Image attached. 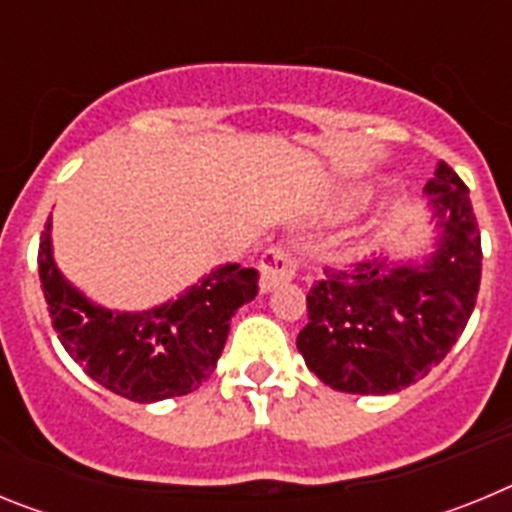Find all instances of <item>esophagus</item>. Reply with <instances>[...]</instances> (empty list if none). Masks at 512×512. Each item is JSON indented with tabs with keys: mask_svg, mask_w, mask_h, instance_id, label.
<instances>
[{
	"mask_svg": "<svg viewBox=\"0 0 512 512\" xmlns=\"http://www.w3.org/2000/svg\"><path fill=\"white\" fill-rule=\"evenodd\" d=\"M297 259L292 256V251L284 246H274L269 251H264L259 261V271H261V279H259V287L261 292H271L274 287L279 284H287L297 277Z\"/></svg>",
	"mask_w": 512,
	"mask_h": 512,
	"instance_id": "obj_1",
	"label": "esophagus"
}]
</instances>
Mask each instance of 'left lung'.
<instances>
[{"label":"left lung","mask_w":512,"mask_h":512,"mask_svg":"<svg viewBox=\"0 0 512 512\" xmlns=\"http://www.w3.org/2000/svg\"><path fill=\"white\" fill-rule=\"evenodd\" d=\"M438 228L423 261L325 271L307 295L297 348L320 382L351 395H392L441 364L474 310L482 241L467 184L438 161L425 184Z\"/></svg>","instance_id":"8db88e82"}]
</instances>
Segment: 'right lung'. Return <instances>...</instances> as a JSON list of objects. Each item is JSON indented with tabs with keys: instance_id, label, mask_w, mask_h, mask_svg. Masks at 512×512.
<instances>
[{
	"instance_id": "1",
	"label": "right lung",
	"mask_w": 512,
	"mask_h": 512,
	"mask_svg": "<svg viewBox=\"0 0 512 512\" xmlns=\"http://www.w3.org/2000/svg\"><path fill=\"white\" fill-rule=\"evenodd\" d=\"M38 274L61 346L94 382L133 402L197 390L215 372L235 310L259 295V271L225 264L164 305L107 310L58 271L51 217L40 235Z\"/></svg>"
}]
</instances>
